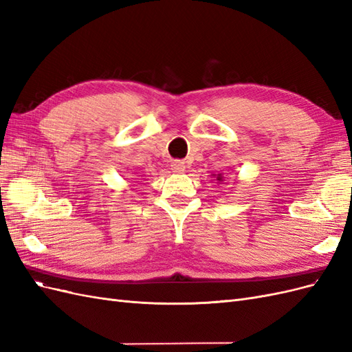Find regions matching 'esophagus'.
<instances>
[{"label": "esophagus", "instance_id": "obj_1", "mask_svg": "<svg viewBox=\"0 0 352 352\" xmlns=\"http://www.w3.org/2000/svg\"><path fill=\"white\" fill-rule=\"evenodd\" d=\"M172 170L176 173H184L186 170V164H185V162H182V160H175V162L172 163Z\"/></svg>", "mask_w": 352, "mask_h": 352}]
</instances>
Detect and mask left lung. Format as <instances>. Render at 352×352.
<instances>
[{"label": "left lung", "mask_w": 352, "mask_h": 352, "mask_svg": "<svg viewBox=\"0 0 352 352\" xmlns=\"http://www.w3.org/2000/svg\"><path fill=\"white\" fill-rule=\"evenodd\" d=\"M217 180H221V177H220V176H219V177H217Z\"/></svg>", "instance_id": "obj_1"}]
</instances>
